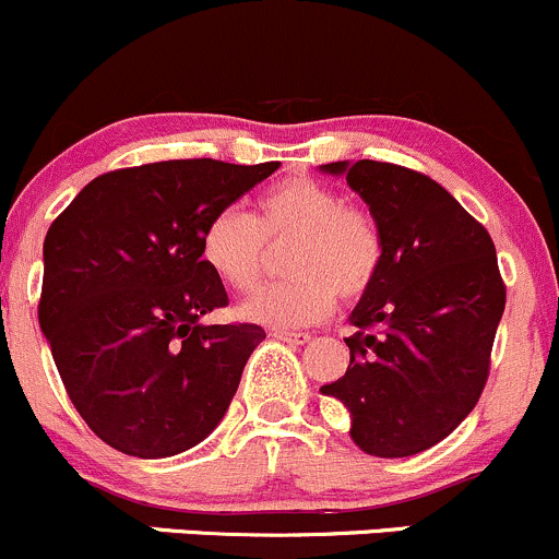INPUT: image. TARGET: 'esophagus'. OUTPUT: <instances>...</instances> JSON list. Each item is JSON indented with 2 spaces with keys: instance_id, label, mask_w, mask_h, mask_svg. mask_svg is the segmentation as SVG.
<instances>
[{
  "instance_id": "34e87169",
  "label": "esophagus",
  "mask_w": 559,
  "mask_h": 559,
  "mask_svg": "<svg viewBox=\"0 0 559 559\" xmlns=\"http://www.w3.org/2000/svg\"><path fill=\"white\" fill-rule=\"evenodd\" d=\"M274 338L287 341V344H309L311 335L301 333V330H274Z\"/></svg>"
}]
</instances>
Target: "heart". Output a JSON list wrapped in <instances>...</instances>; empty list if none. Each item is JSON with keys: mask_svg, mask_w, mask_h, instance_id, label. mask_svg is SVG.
<instances>
[{"mask_svg": "<svg viewBox=\"0 0 559 559\" xmlns=\"http://www.w3.org/2000/svg\"><path fill=\"white\" fill-rule=\"evenodd\" d=\"M290 242L285 274L290 280L255 290L239 306L245 320L269 328L320 322L335 298L357 301L383 266V231L368 207L344 202L333 186L287 178L245 215L226 207L210 215L200 234V258L215 280L239 293L253 290L266 263V245Z\"/></svg>", "mask_w": 559, "mask_h": 559, "instance_id": "b5f03b06", "label": "heart"}]
</instances>
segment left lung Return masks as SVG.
Masks as SVG:
<instances>
[{
	"label": "left lung",
	"mask_w": 559,
	"mask_h": 559,
	"mask_svg": "<svg viewBox=\"0 0 559 559\" xmlns=\"http://www.w3.org/2000/svg\"><path fill=\"white\" fill-rule=\"evenodd\" d=\"M383 231V266L352 311L346 376L322 394L352 416V440L405 459L445 440L483 394L507 285L496 245L450 191L392 162H330Z\"/></svg>",
	"instance_id": "left-lung-1"
}]
</instances>
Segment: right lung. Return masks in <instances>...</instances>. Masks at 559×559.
<instances>
[{"instance_id": "right-lung-1", "label": "right lung", "mask_w": 559, "mask_h": 559, "mask_svg": "<svg viewBox=\"0 0 559 559\" xmlns=\"http://www.w3.org/2000/svg\"><path fill=\"white\" fill-rule=\"evenodd\" d=\"M277 167H122L90 181L52 221L39 325L66 394L106 445L167 459L224 418L266 333L253 322L202 325L229 296L202 263L200 234Z\"/></svg>"}]
</instances>
